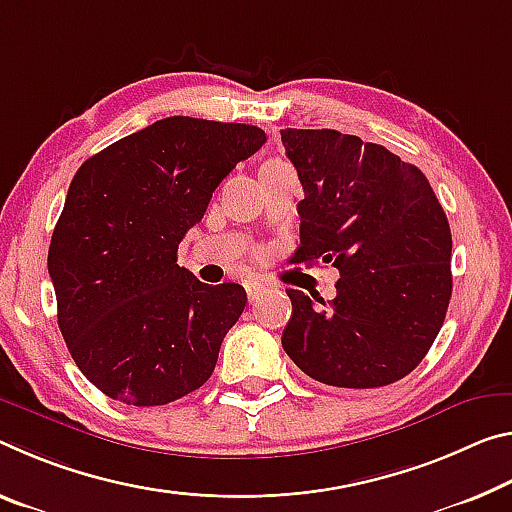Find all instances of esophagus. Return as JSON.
Here are the masks:
<instances>
[{
    "mask_svg": "<svg viewBox=\"0 0 512 512\" xmlns=\"http://www.w3.org/2000/svg\"><path fill=\"white\" fill-rule=\"evenodd\" d=\"M246 291H248L250 303H253V300H257V296L264 291V285H262V282H257V280H246Z\"/></svg>",
    "mask_w": 512,
    "mask_h": 512,
    "instance_id": "esophagus-1",
    "label": "esophagus"
}]
</instances>
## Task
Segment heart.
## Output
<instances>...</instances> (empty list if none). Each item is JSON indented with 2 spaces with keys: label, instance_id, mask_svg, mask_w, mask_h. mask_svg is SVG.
<instances>
[{
  "label": "heart",
  "instance_id": "obj_1",
  "mask_svg": "<svg viewBox=\"0 0 512 512\" xmlns=\"http://www.w3.org/2000/svg\"><path fill=\"white\" fill-rule=\"evenodd\" d=\"M266 168H291L287 161H280V159H271V161H266V164L262 166V170H266Z\"/></svg>",
  "mask_w": 512,
  "mask_h": 512
}]
</instances>
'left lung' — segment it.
<instances>
[{"label": "left lung", "mask_w": 512, "mask_h": 512, "mask_svg": "<svg viewBox=\"0 0 512 512\" xmlns=\"http://www.w3.org/2000/svg\"><path fill=\"white\" fill-rule=\"evenodd\" d=\"M298 170L300 246L291 264L332 262L323 300L287 289L282 348L332 387L396 383L426 358L451 300V230L426 175L378 143L337 129H282Z\"/></svg>", "instance_id": "left-lung-1"}]
</instances>
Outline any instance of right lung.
<instances>
[{"instance_id": "1", "label": "right lung", "mask_w": 512, "mask_h": 512, "mask_svg": "<svg viewBox=\"0 0 512 512\" xmlns=\"http://www.w3.org/2000/svg\"><path fill=\"white\" fill-rule=\"evenodd\" d=\"M266 143L255 125L170 116L86 159L54 227L47 271L79 371L113 401L166 405L202 387L246 307L177 264L216 186Z\"/></svg>"}]
</instances>
